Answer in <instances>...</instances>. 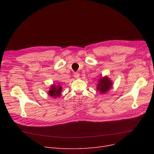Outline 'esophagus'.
Listing matches in <instances>:
<instances>
[{"instance_id": "obj_1", "label": "esophagus", "mask_w": 154, "mask_h": 154, "mask_svg": "<svg viewBox=\"0 0 154 154\" xmlns=\"http://www.w3.org/2000/svg\"><path fill=\"white\" fill-rule=\"evenodd\" d=\"M79 76H80L79 73H78V72H75L74 73V77H75V78L78 79L79 77Z\"/></svg>"}]
</instances>
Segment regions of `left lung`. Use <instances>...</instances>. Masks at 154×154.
Segmentation results:
<instances>
[{
  "mask_svg": "<svg viewBox=\"0 0 154 154\" xmlns=\"http://www.w3.org/2000/svg\"><path fill=\"white\" fill-rule=\"evenodd\" d=\"M112 82L108 78V77L105 76L100 78L98 80L97 86V90L99 91L101 94H104L107 92L112 88Z\"/></svg>",
  "mask_w": 154,
  "mask_h": 154,
  "instance_id": "obj_1",
  "label": "left lung"
}]
</instances>
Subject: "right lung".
<instances>
[{
    "label": "right lung",
    "instance_id": "right-lung-1",
    "mask_svg": "<svg viewBox=\"0 0 154 154\" xmlns=\"http://www.w3.org/2000/svg\"><path fill=\"white\" fill-rule=\"evenodd\" d=\"M61 91H62V87L60 85L57 86H56L55 85H52L51 86L50 90L48 91V94L50 96L52 97L56 98L57 97L60 96Z\"/></svg>",
    "mask_w": 154,
    "mask_h": 154
}]
</instances>
